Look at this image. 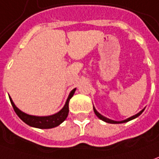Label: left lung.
Returning <instances> with one entry per match:
<instances>
[{
	"instance_id": "obj_1",
	"label": "left lung",
	"mask_w": 159,
	"mask_h": 159,
	"mask_svg": "<svg viewBox=\"0 0 159 159\" xmlns=\"http://www.w3.org/2000/svg\"><path fill=\"white\" fill-rule=\"evenodd\" d=\"M93 110H94V112H95V114L98 116V117H99L101 120L102 121H104V122H106V123H110V124H123V123H126V122H128V121H130V120H132V119H134V118H136V117H138L139 116H140L141 114H142V112L143 111H141L139 113H138L137 115H135V116H130L129 118H128V119H126V120H124V121H120V122H117V121H113V120H111V119H109V118H106V117H104L103 116H102L101 114H99L98 113V111H97V110L95 109L93 107Z\"/></svg>"
}]
</instances>
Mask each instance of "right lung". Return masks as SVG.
Wrapping results in <instances>:
<instances>
[{"instance_id": "add662e5", "label": "right lung", "mask_w": 159, "mask_h": 159, "mask_svg": "<svg viewBox=\"0 0 159 159\" xmlns=\"http://www.w3.org/2000/svg\"><path fill=\"white\" fill-rule=\"evenodd\" d=\"M75 89H74L71 91L69 98L67 99L65 105L61 111L55 115L48 116H35L28 115L24 112L20 111L15 105V103L12 101L11 98H9V99H10L12 106L14 108V111H16V115L19 116L25 124L30 125V126H32V127L39 128V129H51V128L57 127L59 125H61V123L67 118L68 114H69V102H70V99L73 97V95L75 93Z\"/></svg>"}]
</instances>
